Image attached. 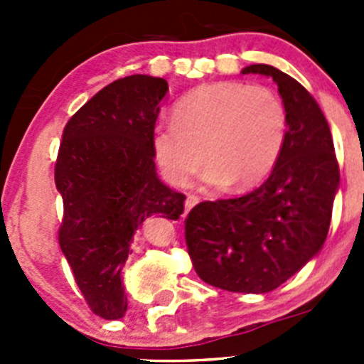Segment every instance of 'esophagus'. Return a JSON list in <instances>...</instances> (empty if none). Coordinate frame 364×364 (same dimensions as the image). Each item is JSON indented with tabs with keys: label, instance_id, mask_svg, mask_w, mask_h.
<instances>
[{
	"label": "esophagus",
	"instance_id": "esophagus-1",
	"mask_svg": "<svg viewBox=\"0 0 364 364\" xmlns=\"http://www.w3.org/2000/svg\"><path fill=\"white\" fill-rule=\"evenodd\" d=\"M196 204H199V197L188 196V197H186V200H185V209H186V211H190V209H192Z\"/></svg>",
	"mask_w": 364,
	"mask_h": 364
}]
</instances>
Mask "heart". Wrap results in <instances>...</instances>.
<instances>
[{
	"instance_id": "b5f03b06",
	"label": "heart",
	"mask_w": 364,
	"mask_h": 364,
	"mask_svg": "<svg viewBox=\"0 0 364 364\" xmlns=\"http://www.w3.org/2000/svg\"><path fill=\"white\" fill-rule=\"evenodd\" d=\"M287 107L277 91L240 80L200 84L176 102L172 121L153 134V153L168 183L188 186L209 164V186L245 190L262 183L287 139Z\"/></svg>"
}]
</instances>
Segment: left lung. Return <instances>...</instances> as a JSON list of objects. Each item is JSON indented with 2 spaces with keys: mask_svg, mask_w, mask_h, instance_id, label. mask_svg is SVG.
<instances>
[{
  "mask_svg": "<svg viewBox=\"0 0 364 364\" xmlns=\"http://www.w3.org/2000/svg\"><path fill=\"white\" fill-rule=\"evenodd\" d=\"M241 73H262L277 82L289 116L284 151L253 192L192 208L185 218V241L205 284L264 294L322 248L340 168L324 112L296 79L271 65H250Z\"/></svg>",
  "mask_w": 364,
  "mask_h": 364,
  "instance_id": "left-lung-1",
  "label": "left lung"
}]
</instances>
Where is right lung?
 <instances>
[{
	"label": "right lung",
	"mask_w": 364,
	"mask_h": 364,
	"mask_svg": "<svg viewBox=\"0 0 364 364\" xmlns=\"http://www.w3.org/2000/svg\"><path fill=\"white\" fill-rule=\"evenodd\" d=\"M165 79L128 75L98 91L68 119L54 181L63 197L61 252L95 315L127 311L121 269L148 216L178 220L186 197L156 176L153 134Z\"/></svg>",
	"instance_id": "obj_1"
}]
</instances>
